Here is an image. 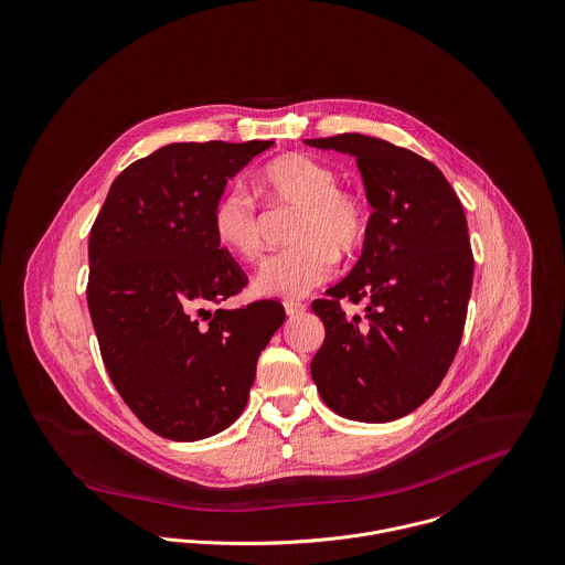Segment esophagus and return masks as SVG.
<instances>
[{"instance_id": "obj_1", "label": "esophagus", "mask_w": 565, "mask_h": 565, "mask_svg": "<svg viewBox=\"0 0 565 565\" xmlns=\"http://www.w3.org/2000/svg\"><path fill=\"white\" fill-rule=\"evenodd\" d=\"M284 310H286V313H288L290 318H295V316H301V313L306 312V306L288 301V303H284Z\"/></svg>"}]
</instances>
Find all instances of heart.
<instances>
[{
    "mask_svg": "<svg viewBox=\"0 0 565 565\" xmlns=\"http://www.w3.org/2000/svg\"><path fill=\"white\" fill-rule=\"evenodd\" d=\"M338 173L306 153H284L257 175L259 190L281 207L297 210L290 252L273 255L253 279L262 297L301 299L327 284L338 268V253L353 255L369 236V210L351 190L338 186ZM212 234L221 249L255 262L262 253V221L243 192L225 194L212 212Z\"/></svg>",
    "mask_w": 565,
    "mask_h": 565,
    "instance_id": "1",
    "label": "heart"
}]
</instances>
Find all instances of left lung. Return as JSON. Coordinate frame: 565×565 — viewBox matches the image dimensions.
Instances as JSON below:
<instances>
[{
    "instance_id": "1",
    "label": "left lung",
    "mask_w": 565,
    "mask_h": 565,
    "mask_svg": "<svg viewBox=\"0 0 565 565\" xmlns=\"http://www.w3.org/2000/svg\"><path fill=\"white\" fill-rule=\"evenodd\" d=\"M306 142L353 156L373 207L360 259L312 303L324 324L313 383L338 416L390 423L436 392L459 349L475 270L463 207L409 149L364 134ZM340 298L366 300L367 316L349 321Z\"/></svg>"
}]
</instances>
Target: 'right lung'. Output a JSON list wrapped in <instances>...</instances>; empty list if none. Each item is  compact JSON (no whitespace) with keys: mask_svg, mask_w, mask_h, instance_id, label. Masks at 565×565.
Segmentation results:
<instances>
[{"mask_svg":"<svg viewBox=\"0 0 565 565\" xmlns=\"http://www.w3.org/2000/svg\"><path fill=\"white\" fill-rule=\"evenodd\" d=\"M273 145L171 142L113 182L90 230L86 299L106 371L162 438L194 441L234 425L257 358L286 320L273 299L210 310L247 284L214 241V205Z\"/></svg>","mask_w":565,"mask_h":565,"instance_id":"add662e5","label":"right lung"}]
</instances>
